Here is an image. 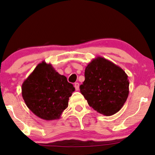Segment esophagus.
<instances>
[{"label": "esophagus", "mask_w": 155, "mask_h": 155, "mask_svg": "<svg viewBox=\"0 0 155 155\" xmlns=\"http://www.w3.org/2000/svg\"><path fill=\"white\" fill-rule=\"evenodd\" d=\"M74 86V87H75V90H77V91H78V90H79V83H75Z\"/></svg>", "instance_id": "34e87169"}]
</instances>
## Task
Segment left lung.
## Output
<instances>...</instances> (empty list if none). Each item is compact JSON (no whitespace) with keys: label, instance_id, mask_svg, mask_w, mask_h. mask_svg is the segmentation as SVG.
I'll return each mask as SVG.
<instances>
[{"label":"left lung","instance_id":"left-lung-1","mask_svg":"<svg viewBox=\"0 0 155 155\" xmlns=\"http://www.w3.org/2000/svg\"><path fill=\"white\" fill-rule=\"evenodd\" d=\"M80 91L95 111L110 116L118 112L127 101L129 94L128 76L118 65L96 57L85 68Z\"/></svg>","mask_w":155,"mask_h":155}]
</instances>
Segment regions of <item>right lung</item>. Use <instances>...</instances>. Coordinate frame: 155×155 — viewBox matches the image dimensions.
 I'll use <instances>...</instances> for the list:
<instances>
[{
    "label": "right lung",
    "mask_w": 155,
    "mask_h": 155,
    "mask_svg": "<svg viewBox=\"0 0 155 155\" xmlns=\"http://www.w3.org/2000/svg\"><path fill=\"white\" fill-rule=\"evenodd\" d=\"M75 90L67 78L43 61L22 85L26 105L37 116L45 120L59 119Z\"/></svg>",
    "instance_id": "add662e5"
}]
</instances>
